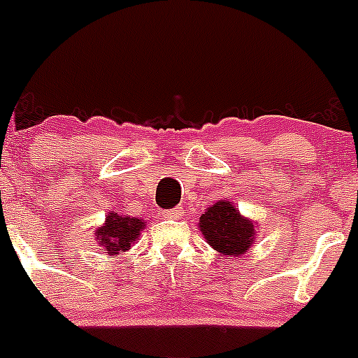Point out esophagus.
Returning a JSON list of instances; mask_svg holds the SVG:
<instances>
[{"mask_svg":"<svg viewBox=\"0 0 358 358\" xmlns=\"http://www.w3.org/2000/svg\"><path fill=\"white\" fill-rule=\"evenodd\" d=\"M185 213V210H182V208H172V210H166V211H163V215H164V218H177V217H181V215Z\"/></svg>","mask_w":358,"mask_h":358,"instance_id":"esophagus-1","label":"esophagus"}]
</instances>
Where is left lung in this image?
I'll return each instance as SVG.
<instances>
[{
  "mask_svg": "<svg viewBox=\"0 0 358 358\" xmlns=\"http://www.w3.org/2000/svg\"><path fill=\"white\" fill-rule=\"evenodd\" d=\"M201 233L206 242L218 252L240 256L248 252L255 240V224L243 218L229 202H217L202 213Z\"/></svg>",
  "mask_w": 358,
  "mask_h": 358,
  "instance_id": "left-lung-1",
  "label": "left lung"
}]
</instances>
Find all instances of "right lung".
<instances>
[{"label":"right lung","instance_id":"obj_1","mask_svg":"<svg viewBox=\"0 0 358 358\" xmlns=\"http://www.w3.org/2000/svg\"><path fill=\"white\" fill-rule=\"evenodd\" d=\"M143 226L145 222L140 218L110 213L106 218V224L96 231V238L100 240V245L109 251V255H118L131 248V243L138 238Z\"/></svg>","mask_w":358,"mask_h":358}]
</instances>
